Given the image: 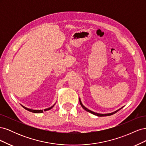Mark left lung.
Listing matches in <instances>:
<instances>
[{
	"instance_id": "1",
	"label": "left lung",
	"mask_w": 146,
	"mask_h": 146,
	"mask_svg": "<svg viewBox=\"0 0 146 146\" xmlns=\"http://www.w3.org/2000/svg\"><path fill=\"white\" fill-rule=\"evenodd\" d=\"M79 101H80V104L81 106H82V108H83L84 110H85L86 111H88V112H90V113H92V114H94V115H96V116H108L112 115V114H115L116 113H117V112L119 111V110H120L121 109V108H120L119 110H117V111H114V112L111 113H109V114H99V113H94V112H93V111H91V110H88V108H86V107H84V106L82 105V102H81L80 99H79Z\"/></svg>"
}]
</instances>
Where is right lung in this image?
Masks as SVG:
<instances>
[{
	"label": "right lung",
	"instance_id": "obj_1",
	"mask_svg": "<svg viewBox=\"0 0 146 146\" xmlns=\"http://www.w3.org/2000/svg\"><path fill=\"white\" fill-rule=\"evenodd\" d=\"M54 105H53L52 107H50V108H48L45 109L44 110V111H47V110H50L53 107H54ZM22 107H23L24 108H25V110H28V111H30V112H32V113H42V112H43L42 110H31V109H29V108H26V107H24V106H23V105H22Z\"/></svg>",
	"mask_w": 146,
	"mask_h": 146
}]
</instances>
